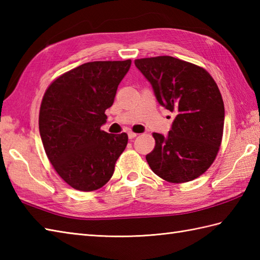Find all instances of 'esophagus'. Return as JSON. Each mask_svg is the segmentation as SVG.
Returning <instances> with one entry per match:
<instances>
[{
    "label": "esophagus",
    "instance_id": "1",
    "mask_svg": "<svg viewBox=\"0 0 260 260\" xmlns=\"http://www.w3.org/2000/svg\"><path fill=\"white\" fill-rule=\"evenodd\" d=\"M137 136V134L136 133H134V132H132V131H129L128 132V137L131 140H133V139H135V137Z\"/></svg>",
    "mask_w": 260,
    "mask_h": 260
}]
</instances>
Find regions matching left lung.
<instances>
[{"label": "left lung", "mask_w": 260, "mask_h": 260, "mask_svg": "<svg viewBox=\"0 0 260 260\" xmlns=\"http://www.w3.org/2000/svg\"><path fill=\"white\" fill-rule=\"evenodd\" d=\"M135 66L157 102L175 114L168 136L153 133L155 146L146 155L151 170L171 183L199 178L222 141L224 106L217 84L204 68L170 56L136 59Z\"/></svg>", "instance_id": "8db88e82"}]
</instances>
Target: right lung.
Here are the masks:
<instances>
[{
    "mask_svg": "<svg viewBox=\"0 0 260 260\" xmlns=\"http://www.w3.org/2000/svg\"><path fill=\"white\" fill-rule=\"evenodd\" d=\"M131 63L129 59L84 63L59 76L43 95L39 113L43 147L60 178L76 190L106 184L127 145L126 133L108 134L101 127Z\"/></svg>",
    "mask_w": 260,
    "mask_h": 260,
    "instance_id": "obj_1",
    "label": "right lung"
}]
</instances>
